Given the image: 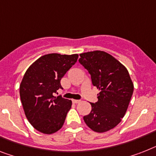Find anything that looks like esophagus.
<instances>
[{"mask_svg": "<svg viewBox=\"0 0 156 156\" xmlns=\"http://www.w3.org/2000/svg\"><path fill=\"white\" fill-rule=\"evenodd\" d=\"M80 102V100H73V104H79Z\"/></svg>", "mask_w": 156, "mask_h": 156, "instance_id": "1", "label": "esophagus"}]
</instances>
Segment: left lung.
<instances>
[{
    "instance_id": "1",
    "label": "left lung",
    "mask_w": 156,
    "mask_h": 156,
    "mask_svg": "<svg viewBox=\"0 0 156 156\" xmlns=\"http://www.w3.org/2000/svg\"><path fill=\"white\" fill-rule=\"evenodd\" d=\"M79 62L91 75L92 84L100 92L98 101L91 103L92 111L83 116L88 127L105 132L118 125L124 116L133 93L128 71L112 55L104 51L80 54Z\"/></svg>"
}]
</instances>
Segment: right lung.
<instances>
[{
  "mask_svg": "<svg viewBox=\"0 0 156 156\" xmlns=\"http://www.w3.org/2000/svg\"><path fill=\"white\" fill-rule=\"evenodd\" d=\"M77 59L78 54H47L24 73L20 85V100L27 119L40 132L52 134L62 127L72 101L53 93L63 88L60 80Z\"/></svg>",
  "mask_w": 156,
  "mask_h": 156,
  "instance_id": "obj_1",
  "label": "right lung"
}]
</instances>
